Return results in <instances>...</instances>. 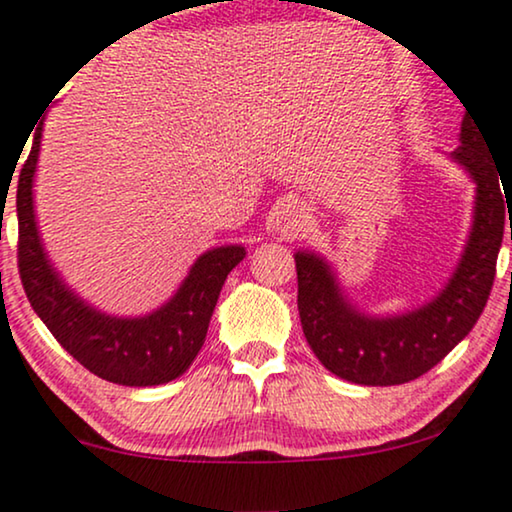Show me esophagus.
I'll use <instances>...</instances> for the list:
<instances>
[{
    "label": "esophagus",
    "mask_w": 512,
    "mask_h": 512,
    "mask_svg": "<svg viewBox=\"0 0 512 512\" xmlns=\"http://www.w3.org/2000/svg\"><path fill=\"white\" fill-rule=\"evenodd\" d=\"M274 226L281 236H297L300 231L307 229L309 212L304 208V203H300V200H286V203L276 210Z\"/></svg>",
    "instance_id": "obj_1"
}]
</instances>
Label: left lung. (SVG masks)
Wrapping results in <instances>:
<instances>
[{
	"instance_id": "1",
	"label": "left lung",
	"mask_w": 512,
	"mask_h": 512,
	"mask_svg": "<svg viewBox=\"0 0 512 512\" xmlns=\"http://www.w3.org/2000/svg\"><path fill=\"white\" fill-rule=\"evenodd\" d=\"M461 146L449 153L475 184L472 224L444 288L401 314H371L349 300L321 252L297 250V309L304 338L328 371L357 385H401L420 378L472 331L489 300L510 198L480 122L465 113ZM512 174V172H510ZM512 241V226H510Z\"/></svg>"
}]
</instances>
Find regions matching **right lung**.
Instances as JSON below:
<instances>
[{
	"label": "right lung",
	"mask_w": 512,
	"mask_h": 512,
	"mask_svg": "<svg viewBox=\"0 0 512 512\" xmlns=\"http://www.w3.org/2000/svg\"><path fill=\"white\" fill-rule=\"evenodd\" d=\"M44 120L37 127L16 191L18 269L30 307L70 357L115 385L151 387L179 378L198 357L231 269L245 257L241 243L205 250L172 297L139 316L108 314L68 286L44 248L35 212V172Z\"/></svg>",
	"instance_id": "1"
}]
</instances>
